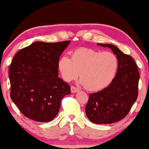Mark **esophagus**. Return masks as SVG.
Returning a JSON list of instances; mask_svg holds the SVG:
<instances>
[{
	"instance_id": "obj_1",
	"label": "esophagus",
	"mask_w": 149,
	"mask_h": 149,
	"mask_svg": "<svg viewBox=\"0 0 149 149\" xmlns=\"http://www.w3.org/2000/svg\"><path fill=\"white\" fill-rule=\"evenodd\" d=\"M70 90H71L72 93H76L79 91V88H77L76 86H72L70 87Z\"/></svg>"
}]
</instances>
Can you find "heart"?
I'll use <instances>...</instances> for the list:
<instances>
[{
  "label": "heart",
  "mask_w": 149,
  "mask_h": 149,
  "mask_svg": "<svg viewBox=\"0 0 149 149\" xmlns=\"http://www.w3.org/2000/svg\"><path fill=\"white\" fill-rule=\"evenodd\" d=\"M118 66L114 54L88 48L75 49L70 58L63 56L58 61L59 70L65 81L76 79L79 74L80 83L91 92L107 87L115 77Z\"/></svg>",
  "instance_id": "1"
}]
</instances>
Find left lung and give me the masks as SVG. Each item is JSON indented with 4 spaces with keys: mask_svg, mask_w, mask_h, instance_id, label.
<instances>
[{
    "mask_svg": "<svg viewBox=\"0 0 149 149\" xmlns=\"http://www.w3.org/2000/svg\"><path fill=\"white\" fill-rule=\"evenodd\" d=\"M97 44L111 49L118 57L119 66L115 77L108 87L89 95L85 111L93 123L112 124L125 118L137 100L139 72L134 59L116 46Z\"/></svg>",
    "mask_w": 149,
    "mask_h": 149,
    "instance_id": "8db88e82",
    "label": "left lung"
}]
</instances>
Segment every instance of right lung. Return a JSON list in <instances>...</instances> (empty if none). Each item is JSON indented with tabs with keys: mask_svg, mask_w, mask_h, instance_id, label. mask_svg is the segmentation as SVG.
<instances>
[{
	"mask_svg": "<svg viewBox=\"0 0 149 149\" xmlns=\"http://www.w3.org/2000/svg\"><path fill=\"white\" fill-rule=\"evenodd\" d=\"M70 42H35L13 57L10 97L25 116L36 122L52 121L63 97L70 93L68 83L58 77L59 57Z\"/></svg>",
	"mask_w": 149,
	"mask_h": 149,
	"instance_id": "right-lung-1",
	"label": "right lung"
}]
</instances>
